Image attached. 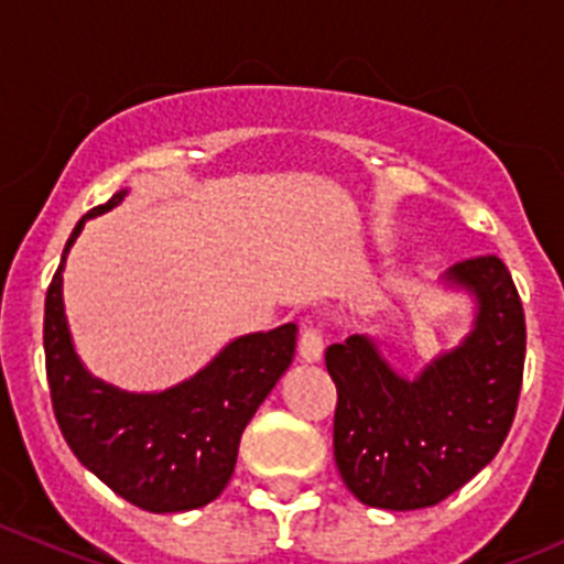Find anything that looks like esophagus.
Returning <instances> with one entry per match:
<instances>
[{"mask_svg":"<svg viewBox=\"0 0 564 564\" xmlns=\"http://www.w3.org/2000/svg\"><path fill=\"white\" fill-rule=\"evenodd\" d=\"M297 350H300V359H303V361H319V359H323V350H325L323 330L314 328V325H306V328L300 330Z\"/></svg>","mask_w":564,"mask_h":564,"instance_id":"obj_1","label":"esophagus"}]
</instances>
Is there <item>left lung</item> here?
Masks as SVG:
<instances>
[{
  "mask_svg": "<svg viewBox=\"0 0 564 564\" xmlns=\"http://www.w3.org/2000/svg\"><path fill=\"white\" fill-rule=\"evenodd\" d=\"M478 297L476 330L417 381L394 376L365 336L325 350L336 383L334 459L367 507L425 509L496 459L523 387L525 314L498 256L451 270Z\"/></svg>",
  "mask_w": 564,
  "mask_h": 564,
  "instance_id": "left-lung-1",
  "label": "left lung"
}]
</instances>
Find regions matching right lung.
<instances>
[{
    "label": "right lung",
    "instance_id": "right-lung-1",
    "mask_svg": "<svg viewBox=\"0 0 564 564\" xmlns=\"http://www.w3.org/2000/svg\"><path fill=\"white\" fill-rule=\"evenodd\" d=\"M124 192L86 214L113 208ZM86 217L72 230L46 289L44 356L52 409L68 448L116 496L147 512L210 503L230 481L241 431L294 356L292 323L230 341L203 372L161 394H128L94 381L77 361L63 317L61 272Z\"/></svg>",
    "mask_w": 564,
    "mask_h": 564
}]
</instances>
